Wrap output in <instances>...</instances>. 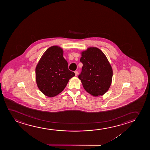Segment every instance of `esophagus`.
Returning a JSON list of instances; mask_svg holds the SVG:
<instances>
[{
    "label": "esophagus",
    "instance_id": "34e87169",
    "mask_svg": "<svg viewBox=\"0 0 150 150\" xmlns=\"http://www.w3.org/2000/svg\"><path fill=\"white\" fill-rule=\"evenodd\" d=\"M75 75H76V76H77L78 74V71H75Z\"/></svg>",
    "mask_w": 150,
    "mask_h": 150
}]
</instances>
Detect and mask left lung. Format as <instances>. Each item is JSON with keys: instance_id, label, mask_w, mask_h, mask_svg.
I'll list each match as a JSON object with an SVG mask.
<instances>
[{"instance_id": "obj_1", "label": "left lung", "mask_w": 150, "mask_h": 150, "mask_svg": "<svg viewBox=\"0 0 150 150\" xmlns=\"http://www.w3.org/2000/svg\"><path fill=\"white\" fill-rule=\"evenodd\" d=\"M83 66L78 78L85 90L94 96L105 94L110 87L113 70L107 57L98 48L88 47L82 52Z\"/></svg>"}]
</instances>
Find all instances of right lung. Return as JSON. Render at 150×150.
<instances>
[{
  "instance_id": "obj_1",
  "label": "right lung",
  "mask_w": 150,
  "mask_h": 150,
  "mask_svg": "<svg viewBox=\"0 0 150 150\" xmlns=\"http://www.w3.org/2000/svg\"><path fill=\"white\" fill-rule=\"evenodd\" d=\"M36 80L40 91L47 96L62 92L70 79L75 75L68 68L63 50L58 46L49 47L39 60L35 69Z\"/></svg>"
}]
</instances>
